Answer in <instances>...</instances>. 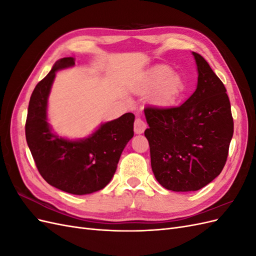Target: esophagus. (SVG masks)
<instances>
[{
  "label": "esophagus",
  "mask_w": 256,
  "mask_h": 256,
  "mask_svg": "<svg viewBox=\"0 0 256 256\" xmlns=\"http://www.w3.org/2000/svg\"><path fill=\"white\" fill-rule=\"evenodd\" d=\"M147 125L146 122L141 118H136L134 120V132L136 134H143L144 130L146 129Z\"/></svg>",
  "instance_id": "1"
}]
</instances>
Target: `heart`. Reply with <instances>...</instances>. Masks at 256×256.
<instances>
[{
	"label": "heart",
	"mask_w": 256,
	"mask_h": 256,
	"mask_svg": "<svg viewBox=\"0 0 256 256\" xmlns=\"http://www.w3.org/2000/svg\"><path fill=\"white\" fill-rule=\"evenodd\" d=\"M184 83L180 76L173 74L168 66H158L154 68L145 79L142 90H154V99L160 104L172 102L180 95Z\"/></svg>",
	"instance_id": "obj_1"
}]
</instances>
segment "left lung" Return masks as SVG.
<instances>
[{
    "label": "left lung",
    "mask_w": 256,
    "mask_h": 256,
    "mask_svg": "<svg viewBox=\"0 0 256 256\" xmlns=\"http://www.w3.org/2000/svg\"><path fill=\"white\" fill-rule=\"evenodd\" d=\"M192 53L198 72L196 92L180 106L144 109L154 175L177 192L202 189L221 173L234 132L226 86L207 60Z\"/></svg>",
    "instance_id": "8db88e82"
}]
</instances>
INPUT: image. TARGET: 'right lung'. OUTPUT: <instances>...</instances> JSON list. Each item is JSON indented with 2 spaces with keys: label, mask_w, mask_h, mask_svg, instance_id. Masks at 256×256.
<instances>
[{
  "label": "right lung",
  "mask_w": 256,
  "mask_h": 256,
  "mask_svg": "<svg viewBox=\"0 0 256 256\" xmlns=\"http://www.w3.org/2000/svg\"><path fill=\"white\" fill-rule=\"evenodd\" d=\"M74 58L58 60L37 83L30 99L26 138L38 172L49 184L72 194L102 190L110 182L122 152L134 136V115L126 113L106 122L83 141L53 136L46 118L47 102L56 72L74 65Z\"/></svg>",
  "instance_id": "right-lung-1"
}]
</instances>
